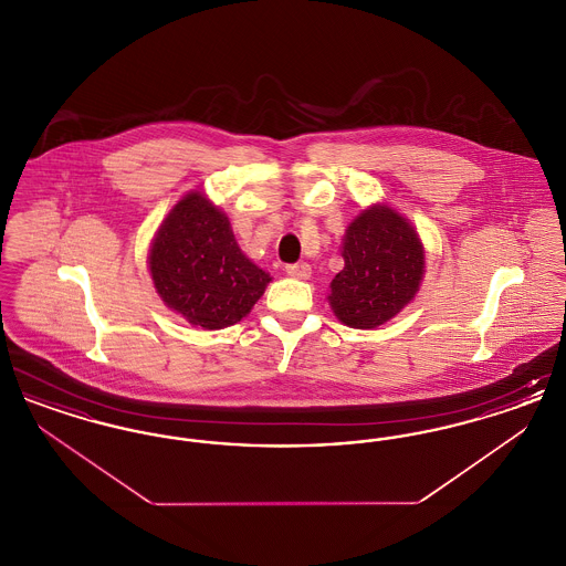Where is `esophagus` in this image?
I'll return each instance as SVG.
<instances>
[{
  "label": "esophagus",
  "mask_w": 566,
  "mask_h": 566,
  "mask_svg": "<svg viewBox=\"0 0 566 566\" xmlns=\"http://www.w3.org/2000/svg\"><path fill=\"white\" fill-rule=\"evenodd\" d=\"M286 273L296 280H307L312 275V268L307 263H295V265L286 268Z\"/></svg>",
  "instance_id": "esophagus-1"
}]
</instances>
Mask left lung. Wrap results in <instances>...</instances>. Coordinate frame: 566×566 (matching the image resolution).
<instances>
[{
	"instance_id": "8db88e82",
	"label": "left lung",
	"mask_w": 566,
	"mask_h": 566,
	"mask_svg": "<svg viewBox=\"0 0 566 566\" xmlns=\"http://www.w3.org/2000/svg\"><path fill=\"white\" fill-rule=\"evenodd\" d=\"M344 270L331 282L328 303L352 328H376L395 318L420 291L424 245L411 222L376 203L346 229Z\"/></svg>"
}]
</instances>
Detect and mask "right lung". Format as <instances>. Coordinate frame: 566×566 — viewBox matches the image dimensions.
Segmentation results:
<instances>
[{
	"instance_id": "obj_1",
	"label": "right lung",
	"mask_w": 566,
	"mask_h": 566,
	"mask_svg": "<svg viewBox=\"0 0 566 566\" xmlns=\"http://www.w3.org/2000/svg\"><path fill=\"white\" fill-rule=\"evenodd\" d=\"M148 268L163 303L208 331L240 323L271 282L240 250L227 214L199 190L163 220Z\"/></svg>"
}]
</instances>
